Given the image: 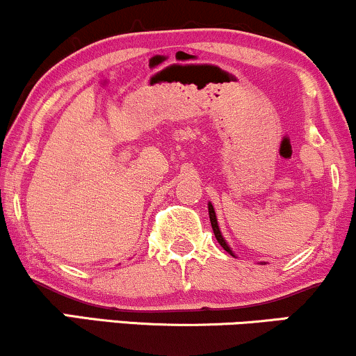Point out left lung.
I'll return each mask as SVG.
<instances>
[{
	"label": "left lung",
	"mask_w": 356,
	"mask_h": 356,
	"mask_svg": "<svg viewBox=\"0 0 356 356\" xmlns=\"http://www.w3.org/2000/svg\"><path fill=\"white\" fill-rule=\"evenodd\" d=\"M209 217H211V224H212V230H213V234H216V238H217V242L220 243L222 247H224V250H227L229 252L230 255L232 257H235L234 255V252H232V248H230L229 245H227V242L224 241V237H222V234H220V229H219V224H217V217H216V211H213V205L209 202Z\"/></svg>",
	"instance_id": "left-lung-1"
}]
</instances>
